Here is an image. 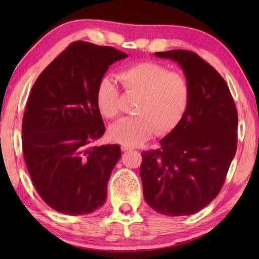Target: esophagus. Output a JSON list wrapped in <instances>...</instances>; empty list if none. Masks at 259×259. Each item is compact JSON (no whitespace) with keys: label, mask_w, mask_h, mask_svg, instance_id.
Returning a JSON list of instances; mask_svg holds the SVG:
<instances>
[{"label":"esophagus","mask_w":259,"mask_h":259,"mask_svg":"<svg viewBox=\"0 0 259 259\" xmlns=\"http://www.w3.org/2000/svg\"><path fill=\"white\" fill-rule=\"evenodd\" d=\"M134 149H135V148L130 147V146H125V145L121 146V150H122V151H131V150H134Z\"/></svg>","instance_id":"obj_1"}]
</instances>
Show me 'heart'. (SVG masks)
Returning a JSON list of instances; mask_svg holds the SVG:
<instances>
[{
	"mask_svg": "<svg viewBox=\"0 0 259 259\" xmlns=\"http://www.w3.org/2000/svg\"><path fill=\"white\" fill-rule=\"evenodd\" d=\"M118 80L128 95L138 97V115L121 119L110 126L111 140L135 147L156 133L159 136L170 134L183 122L191 100V85L185 73L170 71L161 63L144 61L121 69ZM96 103L104 118L118 117L119 90L111 76L104 75L99 80Z\"/></svg>",
	"mask_w": 259,
	"mask_h": 259,
	"instance_id": "1",
	"label": "heart"
}]
</instances>
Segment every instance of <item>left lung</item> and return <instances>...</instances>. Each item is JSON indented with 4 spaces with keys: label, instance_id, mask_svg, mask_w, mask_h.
Returning a JSON list of instances; mask_svg holds the SVG:
<instances>
[{
    "label": "left lung",
    "instance_id": "1",
    "mask_svg": "<svg viewBox=\"0 0 259 259\" xmlns=\"http://www.w3.org/2000/svg\"><path fill=\"white\" fill-rule=\"evenodd\" d=\"M177 61L191 85L188 111L161 148L141 152L144 197L153 210L187 216L209 205L221 191L237 149L238 114L226 81L197 53L156 52Z\"/></svg>",
    "mask_w": 259,
    "mask_h": 259
}]
</instances>
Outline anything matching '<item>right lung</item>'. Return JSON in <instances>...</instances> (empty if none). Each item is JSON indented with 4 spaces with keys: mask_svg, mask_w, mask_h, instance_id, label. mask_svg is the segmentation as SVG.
<instances>
[{
    "mask_svg": "<svg viewBox=\"0 0 259 259\" xmlns=\"http://www.w3.org/2000/svg\"><path fill=\"white\" fill-rule=\"evenodd\" d=\"M126 58L112 47L76 41L38 75L22 121V147L37 194L61 213H90L107 198L120 146L91 144L106 126L96 103L99 80Z\"/></svg>",
    "mask_w": 259,
    "mask_h": 259,
    "instance_id": "1",
    "label": "right lung"
}]
</instances>
